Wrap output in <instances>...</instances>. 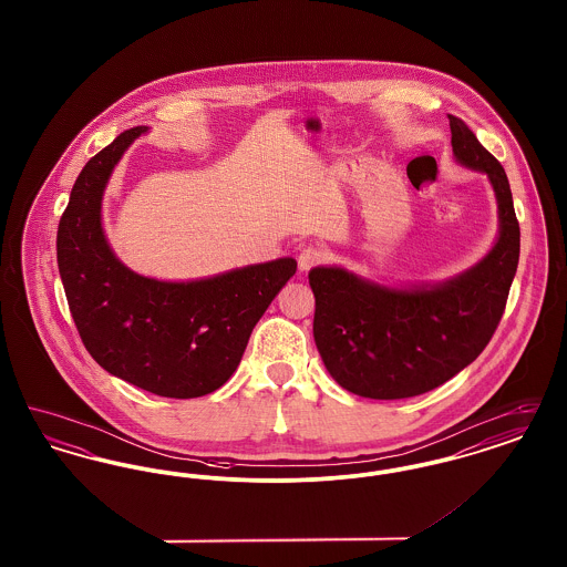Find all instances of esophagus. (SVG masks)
<instances>
[{
	"label": "esophagus",
	"instance_id": "obj_1",
	"mask_svg": "<svg viewBox=\"0 0 567 567\" xmlns=\"http://www.w3.org/2000/svg\"><path fill=\"white\" fill-rule=\"evenodd\" d=\"M329 259V250L323 246H306L301 252H299V270H310L319 264H323Z\"/></svg>",
	"mask_w": 567,
	"mask_h": 567
}]
</instances>
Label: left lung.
<instances>
[{
  "instance_id": "obj_1",
  "label": "left lung",
  "mask_w": 567,
  "mask_h": 567,
  "mask_svg": "<svg viewBox=\"0 0 567 567\" xmlns=\"http://www.w3.org/2000/svg\"><path fill=\"white\" fill-rule=\"evenodd\" d=\"M449 121L455 159L486 174L497 197L499 236L485 259L446 282L408 289L342 268L308 274L324 368L361 398L404 400L444 384L485 351L506 310L520 250L511 183L474 132L453 114Z\"/></svg>"
}]
</instances>
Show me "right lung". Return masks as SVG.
Instances as JSON below:
<instances>
[{
  "instance_id": "right-lung-1",
  "label": "right lung",
  "mask_w": 567,
  "mask_h": 567,
  "mask_svg": "<svg viewBox=\"0 0 567 567\" xmlns=\"http://www.w3.org/2000/svg\"><path fill=\"white\" fill-rule=\"evenodd\" d=\"M140 125L91 157L56 231V264L89 354L112 377L176 400L223 386L240 365L252 327L296 274L282 257L213 278L165 282L125 268L102 229V197Z\"/></svg>"
}]
</instances>
